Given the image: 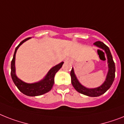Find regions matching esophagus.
Listing matches in <instances>:
<instances>
[{"label":"esophagus","mask_w":124,"mask_h":124,"mask_svg":"<svg viewBox=\"0 0 124 124\" xmlns=\"http://www.w3.org/2000/svg\"><path fill=\"white\" fill-rule=\"evenodd\" d=\"M68 60V59H67V60Z\"/></svg>","instance_id":"esophagus-1"}]
</instances>
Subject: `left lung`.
I'll return each instance as SVG.
<instances>
[{"mask_svg":"<svg viewBox=\"0 0 124 124\" xmlns=\"http://www.w3.org/2000/svg\"><path fill=\"white\" fill-rule=\"evenodd\" d=\"M93 45L100 49V50H98L97 52H103L104 51L106 54L108 71L105 81L102 85L98 87L93 88H86L79 83V81H78L77 77L76 76V74L74 73V69L72 68V70L71 71V83H72V86L75 88V90L79 93H82L83 95H87V96H90V97H98V96H100L105 93L111 87V85L113 83L115 77V65L114 61L113 60V57L110 50L104 43L101 42V41H97Z\"/></svg>","mask_w":124,"mask_h":124,"instance_id":"8db88e82","label":"left lung"}]
</instances>
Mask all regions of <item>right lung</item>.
<instances>
[{
    "mask_svg": "<svg viewBox=\"0 0 124 124\" xmlns=\"http://www.w3.org/2000/svg\"><path fill=\"white\" fill-rule=\"evenodd\" d=\"M31 38H28L24 39L21 43L18 45L16 49H15L14 55H13V60L11 61V75L13 79V82L15 85L17 86L21 92L28 96H38L47 93L50 90H52V87L54 84V78H55V74L58 72L59 69L62 67V65L64 64V62H60V64L55 65L54 67L50 69L48 73L46 74L45 78L41 79L39 81L36 83H28L24 82L17 77L16 74V68H15V57H16V53L17 50L21 45L27 41V40L31 39Z\"/></svg>",
    "mask_w": 124,
    "mask_h": 124,
    "instance_id": "right-lung-1",
    "label": "right lung"
}]
</instances>
